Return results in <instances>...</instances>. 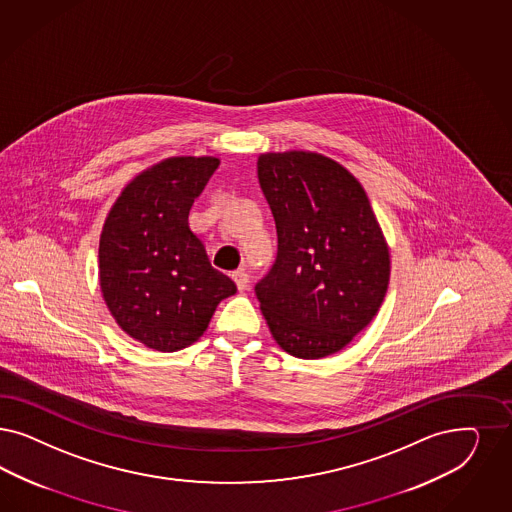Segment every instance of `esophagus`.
Returning a JSON list of instances; mask_svg holds the SVG:
<instances>
[{
    "instance_id": "esophagus-1",
    "label": "esophagus",
    "mask_w": 512,
    "mask_h": 512,
    "mask_svg": "<svg viewBox=\"0 0 512 512\" xmlns=\"http://www.w3.org/2000/svg\"><path fill=\"white\" fill-rule=\"evenodd\" d=\"M232 280L236 283L238 291H246L247 283H249V276H247V272L244 268H240V270L232 272Z\"/></svg>"
}]
</instances>
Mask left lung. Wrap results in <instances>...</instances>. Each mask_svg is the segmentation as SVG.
<instances>
[{
    "label": "left lung",
    "instance_id": "left-lung-1",
    "mask_svg": "<svg viewBox=\"0 0 512 512\" xmlns=\"http://www.w3.org/2000/svg\"><path fill=\"white\" fill-rule=\"evenodd\" d=\"M257 176L278 230V257L255 293L283 352H340L378 314L391 259L369 196L316 151L263 153Z\"/></svg>",
    "mask_w": 512,
    "mask_h": 512
}]
</instances>
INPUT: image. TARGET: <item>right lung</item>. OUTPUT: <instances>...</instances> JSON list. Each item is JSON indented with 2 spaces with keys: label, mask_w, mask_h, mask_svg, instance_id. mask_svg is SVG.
I'll return each mask as SVG.
<instances>
[{
  "label": "right lung",
  "mask_w": 512,
  "mask_h": 512,
  "mask_svg": "<svg viewBox=\"0 0 512 512\" xmlns=\"http://www.w3.org/2000/svg\"><path fill=\"white\" fill-rule=\"evenodd\" d=\"M219 159L168 157L124 187L100 234L102 297L124 333L157 352L191 346L236 285L210 265L189 210Z\"/></svg>",
  "instance_id": "add662e5"
}]
</instances>
